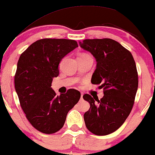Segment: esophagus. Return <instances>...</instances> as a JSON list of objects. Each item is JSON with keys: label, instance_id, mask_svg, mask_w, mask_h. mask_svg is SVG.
Instances as JSON below:
<instances>
[{"label": "esophagus", "instance_id": "34e87169", "mask_svg": "<svg viewBox=\"0 0 155 155\" xmlns=\"http://www.w3.org/2000/svg\"><path fill=\"white\" fill-rule=\"evenodd\" d=\"M83 93H81V99H83Z\"/></svg>", "mask_w": 155, "mask_h": 155}]
</instances>
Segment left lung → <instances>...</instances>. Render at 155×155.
I'll return each instance as SVG.
<instances>
[{"label":"left lung","instance_id":"obj_1","mask_svg":"<svg viewBox=\"0 0 155 155\" xmlns=\"http://www.w3.org/2000/svg\"><path fill=\"white\" fill-rule=\"evenodd\" d=\"M79 44L96 59L91 83L104 91L100 100L83 95L90 104L83 116L85 125L95 135H108L124 123L134 106L139 84L135 61L131 53L110 38L86 39Z\"/></svg>","mask_w":155,"mask_h":155}]
</instances>
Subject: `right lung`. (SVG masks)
Returning <instances> with one entry per match:
<instances>
[{"label":"right lung","mask_w":155,"mask_h":155,"mask_svg":"<svg viewBox=\"0 0 155 155\" xmlns=\"http://www.w3.org/2000/svg\"><path fill=\"white\" fill-rule=\"evenodd\" d=\"M77 47L73 40L41 39L31 44L18 61L14 84L20 105L31 125L43 134L62 128L68 112L81 98L75 89L56 96L51 88L60 61Z\"/></svg>","instance_id":"right-lung-1"}]
</instances>
